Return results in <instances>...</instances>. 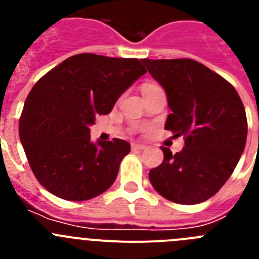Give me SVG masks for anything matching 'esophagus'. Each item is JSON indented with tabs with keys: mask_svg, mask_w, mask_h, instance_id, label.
<instances>
[{
	"mask_svg": "<svg viewBox=\"0 0 259 259\" xmlns=\"http://www.w3.org/2000/svg\"><path fill=\"white\" fill-rule=\"evenodd\" d=\"M131 148H132V150H144V149H146V146L144 145V144H137V143L132 144Z\"/></svg>",
	"mask_w": 259,
	"mask_h": 259,
	"instance_id": "34e87169",
	"label": "esophagus"
}]
</instances>
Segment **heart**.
Instances as JSON below:
<instances>
[{
  "label": "heart",
  "mask_w": 259,
  "mask_h": 259,
  "mask_svg": "<svg viewBox=\"0 0 259 259\" xmlns=\"http://www.w3.org/2000/svg\"><path fill=\"white\" fill-rule=\"evenodd\" d=\"M146 87H152V85H146Z\"/></svg>",
  "instance_id": "heart-1"
}]
</instances>
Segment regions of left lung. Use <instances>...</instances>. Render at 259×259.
Returning a JSON list of instances; mask_svg holds the SVG:
<instances>
[{
    "mask_svg": "<svg viewBox=\"0 0 259 259\" xmlns=\"http://www.w3.org/2000/svg\"><path fill=\"white\" fill-rule=\"evenodd\" d=\"M161 84L171 114L164 128L184 136L172 154L149 171L158 193L183 205L212 197L233 172L246 143L248 122L241 98L227 80L193 59H143Z\"/></svg>",
    "mask_w": 259,
    "mask_h": 259,
    "instance_id": "obj_1",
    "label": "left lung"
}]
</instances>
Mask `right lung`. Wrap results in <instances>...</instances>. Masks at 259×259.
Returning <instances> with one entry per match:
<instances>
[{
	"mask_svg": "<svg viewBox=\"0 0 259 259\" xmlns=\"http://www.w3.org/2000/svg\"><path fill=\"white\" fill-rule=\"evenodd\" d=\"M146 72L136 58L76 54L31 89L19 120V137L36 179L67 201H85L115 182L131 150L120 139L91 141L89 127Z\"/></svg>",
	"mask_w": 259,
	"mask_h": 259,
	"instance_id": "right-lung-1",
	"label": "right lung"
}]
</instances>
